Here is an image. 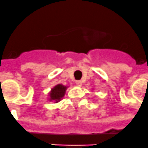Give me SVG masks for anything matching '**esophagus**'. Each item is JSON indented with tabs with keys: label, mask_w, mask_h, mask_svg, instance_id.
<instances>
[{
	"label": "esophagus",
	"mask_w": 148,
	"mask_h": 148,
	"mask_svg": "<svg viewBox=\"0 0 148 148\" xmlns=\"http://www.w3.org/2000/svg\"><path fill=\"white\" fill-rule=\"evenodd\" d=\"M75 84H76L78 87H81V86H82V81H76V82H75Z\"/></svg>",
	"instance_id": "1"
}]
</instances>
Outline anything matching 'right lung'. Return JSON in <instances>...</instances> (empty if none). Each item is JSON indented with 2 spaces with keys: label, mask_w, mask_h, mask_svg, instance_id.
<instances>
[{
  "label": "right lung",
  "mask_w": 148,
  "mask_h": 148,
  "mask_svg": "<svg viewBox=\"0 0 148 148\" xmlns=\"http://www.w3.org/2000/svg\"><path fill=\"white\" fill-rule=\"evenodd\" d=\"M67 87L63 84H57L49 92V99L50 101H55V103H57L62 99V98L64 96L65 92Z\"/></svg>",
  "instance_id": "add662e5"
}]
</instances>
